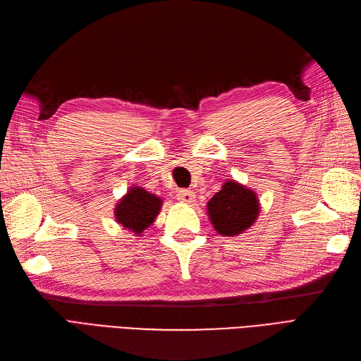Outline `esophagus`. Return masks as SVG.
<instances>
[{
  "label": "esophagus",
  "instance_id": "34e87169",
  "mask_svg": "<svg viewBox=\"0 0 361 361\" xmlns=\"http://www.w3.org/2000/svg\"><path fill=\"white\" fill-rule=\"evenodd\" d=\"M195 199V194L191 190H180L178 192V200L182 203H192Z\"/></svg>",
  "mask_w": 361,
  "mask_h": 361
}]
</instances>
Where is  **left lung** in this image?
Here are the masks:
<instances>
[{"mask_svg":"<svg viewBox=\"0 0 361 361\" xmlns=\"http://www.w3.org/2000/svg\"><path fill=\"white\" fill-rule=\"evenodd\" d=\"M206 214L216 233L238 236L256 223L260 202L255 190L235 179H227L221 190L206 203Z\"/></svg>","mask_w":361,"mask_h":361,"instance_id":"left-lung-1","label":"left lung"}]
</instances>
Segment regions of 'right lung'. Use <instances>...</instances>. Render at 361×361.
<instances>
[{"mask_svg": "<svg viewBox=\"0 0 361 361\" xmlns=\"http://www.w3.org/2000/svg\"><path fill=\"white\" fill-rule=\"evenodd\" d=\"M159 195L149 192L143 187L133 185L114 206V218L120 227L135 236H141L147 227L155 223L162 207Z\"/></svg>", "mask_w": 361, "mask_h": 361, "instance_id": "right-lung-1", "label": "right lung"}]
</instances>
